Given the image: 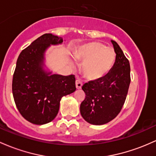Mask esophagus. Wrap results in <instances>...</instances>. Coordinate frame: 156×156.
Wrapping results in <instances>:
<instances>
[{
  "mask_svg": "<svg viewBox=\"0 0 156 156\" xmlns=\"http://www.w3.org/2000/svg\"><path fill=\"white\" fill-rule=\"evenodd\" d=\"M75 86H76L77 90H80L82 87V83L79 81V80H76V81H75Z\"/></svg>",
  "mask_w": 156,
  "mask_h": 156,
  "instance_id": "34e87169",
  "label": "esophagus"
}]
</instances>
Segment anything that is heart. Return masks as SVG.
Instances as JSON below:
<instances>
[{"label": "heart", "mask_w": 156, "mask_h": 156, "mask_svg": "<svg viewBox=\"0 0 156 156\" xmlns=\"http://www.w3.org/2000/svg\"><path fill=\"white\" fill-rule=\"evenodd\" d=\"M74 57L83 62L81 69L86 78L98 80L105 76L112 69L115 61V52L112 47L92 41L80 46L75 52Z\"/></svg>", "instance_id": "b5f03b06"}]
</instances>
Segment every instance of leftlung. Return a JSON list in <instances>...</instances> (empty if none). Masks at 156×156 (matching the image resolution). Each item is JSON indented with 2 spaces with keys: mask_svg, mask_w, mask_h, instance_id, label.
Masks as SVG:
<instances>
[{
  "mask_svg": "<svg viewBox=\"0 0 156 156\" xmlns=\"http://www.w3.org/2000/svg\"><path fill=\"white\" fill-rule=\"evenodd\" d=\"M115 61L112 69L100 79L84 83L86 98L80 106L83 119L93 125H102L119 115L125 102L130 83V66L121 47L111 40Z\"/></svg>",
  "mask_w": 156,
  "mask_h": 156,
  "instance_id": "left-lung-1",
  "label": "left lung"
}]
</instances>
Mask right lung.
<instances>
[{"mask_svg": "<svg viewBox=\"0 0 156 156\" xmlns=\"http://www.w3.org/2000/svg\"><path fill=\"white\" fill-rule=\"evenodd\" d=\"M64 41L57 35L44 34L23 49L17 60L13 98L20 113L32 124L42 125L52 121L58 112L62 97L76 90L74 75L53 74L46 65L47 49Z\"/></svg>", "mask_w": 156, "mask_h": 156, "instance_id": "right-lung-1", "label": "right lung"}]
</instances>
